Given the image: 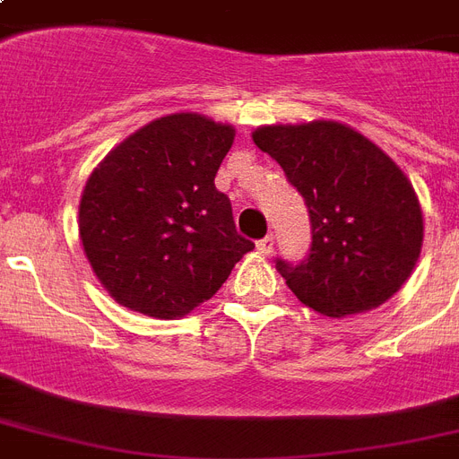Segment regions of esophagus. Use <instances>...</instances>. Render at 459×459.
I'll return each instance as SVG.
<instances>
[{
	"label": "esophagus",
	"instance_id": "1",
	"mask_svg": "<svg viewBox=\"0 0 459 459\" xmlns=\"http://www.w3.org/2000/svg\"><path fill=\"white\" fill-rule=\"evenodd\" d=\"M257 250L262 252V255H272V252H273V238L272 236L262 238V240L257 243Z\"/></svg>",
	"mask_w": 459,
	"mask_h": 459
}]
</instances>
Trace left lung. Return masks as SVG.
<instances>
[{
	"label": "left lung",
	"mask_w": 459,
	"mask_h": 459,
	"mask_svg": "<svg viewBox=\"0 0 459 459\" xmlns=\"http://www.w3.org/2000/svg\"><path fill=\"white\" fill-rule=\"evenodd\" d=\"M252 140L276 159L309 209L307 262H276L295 298L333 319L391 300L424 243L420 197L403 169L341 121L259 126Z\"/></svg>",
	"instance_id": "obj_1"
}]
</instances>
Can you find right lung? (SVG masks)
I'll return each mask as SVG.
<instances>
[{
  "label": "right lung",
  "mask_w": 459,
  "mask_h": 459,
  "mask_svg": "<svg viewBox=\"0 0 459 459\" xmlns=\"http://www.w3.org/2000/svg\"><path fill=\"white\" fill-rule=\"evenodd\" d=\"M236 128L195 111L154 118L90 173L78 207L82 252L133 312L180 319L255 247L214 186Z\"/></svg>",
  "instance_id": "1"
}]
</instances>
